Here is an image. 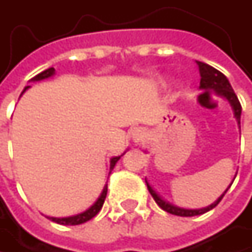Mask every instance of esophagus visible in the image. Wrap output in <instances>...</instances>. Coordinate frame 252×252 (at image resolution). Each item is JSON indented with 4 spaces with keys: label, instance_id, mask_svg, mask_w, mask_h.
Instances as JSON below:
<instances>
[{
    "label": "esophagus",
    "instance_id": "esophagus-1",
    "mask_svg": "<svg viewBox=\"0 0 252 252\" xmlns=\"http://www.w3.org/2000/svg\"><path fill=\"white\" fill-rule=\"evenodd\" d=\"M144 134H146V132H144L143 128H134L132 132H131V137H132L134 141H140V140L144 137Z\"/></svg>",
    "mask_w": 252,
    "mask_h": 252
}]
</instances>
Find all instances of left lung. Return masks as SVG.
I'll return each instance as SVG.
<instances>
[{"label": "left lung", "mask_w": 252, "mask_h": 252, "mask_svg": "<svg viewBox=\"0 0 252 252\" xmlns=\"http://www.w3.org/2000/svg\"><path fill=\"white\" fill-rule=\"evenodd\" d=\"M195 63H197V65H198L200 77H201V80H200V87H201V89H206V87L215 89L218 94H220V96H223L225 99H227L229 103H230V106H232V109H233V114H235V118H236V121H238V126L241 128V111H242V108H241V103H239V100H238V96L235 94V92H233V89H232L230 83L227 81V78L225 77V74H222L219 70L213 68L212 65H209V64H206V63H201V61H195ZM146 182H147V181H146ZM230 185H232V184H230ZM147 188H149V192L152 194V197L155 198V201L158 203V206H159L162 210H165V212H168V213H171V215H175V216H185V218L198 216V215H203V213H206V212L215 209V207L220 203V200L223 198V195L226 194L227 191L226 189V191H225L213 204H210L209 207L198 209V210H187V209H179V207H175V206H172V204L163 201L149 184H147Z\"/></svg>", "instance_id": "1"}]
</instances>
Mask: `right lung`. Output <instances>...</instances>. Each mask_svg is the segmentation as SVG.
Segmentation results:
<instances>
[{"label":"right lung","mask_w":252,"mask_h":252,"mask_svg":"<svg viewBox=\"0 0 252 252\" xmlns=\"http://www.w3.org/2000/svg\"><path fill=\"white\" fill-rule=\"evenodd\" d=\"M54 73H55V70L51 67V68H48V70L39 73L37 76L33 77L32 81H39V80L48 78V77L52 76ZM26 89H29V86H27ZM26 89L23 92H26ZM120 158H121V156H117V158H112V159H111V171L114 169V166H115V163L120 160ZM106 192H108V185H105V188H103L100 197L97 198V201H96L90 209H87L86 212H83V213H80V215H76V216H71V218H61V219L51 218L52 222H57V223H60V225H80V223H84V222L90 220L92 218H94V216L100 212V209H102V206H103V201H105V198H106Z\"/></svg>","instance_id":"1"}]
</instances>
